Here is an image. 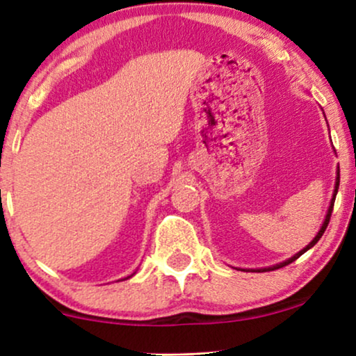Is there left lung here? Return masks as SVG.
<instances>
[{
  "label": "left lung",
  "mask_w": 356,
  "mask_h": 356,
  "mask_svg": "<svg viewBox=\"0 0 356 356\" xmlns=\"http://www.w3.org/2000/svg\"><path fill=\"white\" fill-rule=\"evenodd\" d=\"M324 116H325V115H324ZM332 149H334V147H332ZM339 183H340V170H337V178H335V189H334L332 199H330V206H329V209H327V213H325V218H324V222H323V227H321V230L318 232V235H316V236L313 238V241H311L308 246L303 248V250H301L300 252H296L295 256H291L290 259H286V261H284V262H280V264H275V266H270V267H262V269H248V270H251V272H267V270H275V269H280V267H284V266H289L290 262H293L295 259H298V257H300L301 254H305L306 251L311 250V248H313V246L316 245V243H318V241L321 240V236L324 235L325 228H327V225H329L330 216H332V209H334L335 196H337V191H339ZM235 269H236V270H246V269H240V267H235Z\"/></svg>",
  "instance_id": "left-lung-1"
}]
</instances>
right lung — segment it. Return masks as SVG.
I'll return each mask as SVG.
<instances>
[{"label": "right lung", "instance_id": "add662e5", "mask_svg": "<svg viewBox=\"0 0 356 356\" xmlns=\"http://www.w3.org/2000/svg\"><path fill=\"white\" fill-rule=\"evenodd\" d=\"M134 274H136V272H134ZM134 274H131V275H128V277H124V279H123V280H126V279H129V277H133Z\"/></svg>", "mask_w": 356, "mask_h": 356}]
</instances>
